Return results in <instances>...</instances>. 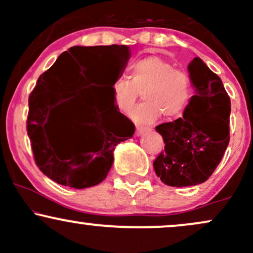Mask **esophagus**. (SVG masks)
Segmentation results:
<instances>
[{
  "label": "esophagus",
  "mask_w": 253,
  "mask_h": 253,
  "mask_svg": "<svg viewBox=\"0 0 253 253\" xmlns=\"http://www.w3.org/2000/svg\"><path fill=\"white\" fill-rule=\"evenodd\" d=\"M149 129V128H146V127H136V129H135V135L136 136H140V135H143L145 132H146V130Z\"/></svg>",
  "instance_id": "obj_1"
}]
</instances>
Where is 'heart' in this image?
<instances>
[{"label": "heart", "mask_w": 253, "mask_h": 253, "mask_svg": "<svg viewBox=\"0 0 253 253\" xmlns=\"http://www.w3.org/2000/svg\"><path fill=\"white\" fill-rule=\"evenodd\" d=\"M129 77L119 76L110 89L115 107L123 113L129 112L143 91L144 102L130 113L136 124L155 123L161 114L165 119L179 118L193 100L190 75L165 58L135 60L129 66Z\"/></svg>", "instance_id": "heart-1"}]
</instances>
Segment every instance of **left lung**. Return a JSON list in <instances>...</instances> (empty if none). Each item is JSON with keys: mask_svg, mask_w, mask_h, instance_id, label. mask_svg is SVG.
<instances>
[{"mask_svg": "<svg viewBox=\"0 0 253 253\" xmlns=\"http://www.w3.org/2000/svg\"><path fill=\"white\" fill-rule=\"evenodd\" d=\"M195 95L183 117L158 125L164 151L153 162L170 187H190L210 178L229 143L231 101L216 74L196 57L188 65Z\"/></svg>", "mask_w": 253, "mask_h": 253, "instance_id": "left-lung-1", "label": "left lung"}]
</instances>
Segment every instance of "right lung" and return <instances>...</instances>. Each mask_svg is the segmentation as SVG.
I'll return each instance as SVG.
<instances>
[{"instance_id": "1", "label": "right lung", "mask_w": 253, "mask_h": 253, "mask_svg": "<svg viewBox=\"0 0 253 253\" xmlns=\"http://www.w3.org/2000/svg\"><path fill=\"white\" fill-rule=\"evenodd\" d=\"M129 57L126 45L74 46L38 78L28 100L27 133L36 164L52 181L75 189L97 185L112 168L115 146L134 134V125L115 107L110 89ZM108 72L107 87L92 85ZM85 86L89 96L71 112L72 124L46 133L51 110L78 98L76 92Z\"/></svg>"}]
</instances>
